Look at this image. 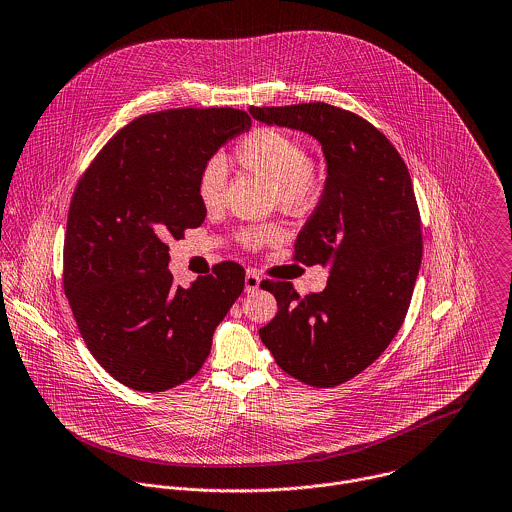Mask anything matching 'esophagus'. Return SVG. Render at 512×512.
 Wrapping results in <instances>:
<instances>
[{"label": "esophagus", "mask_w": 512, "mask_h": 512, "mask_svg": "<svg viewBox=\"0 0 512 512\" xmlns=\"http://www.w3.org/2000/svg\"><path fill=\"white\" fill-rule=\"evenodd\" d=\"M259 285H261L259 273L255 269H249L245 273V293H255L259 289Z\"/></svg>", "instance_id": "obj_1"}]
</instances>
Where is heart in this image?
Wrapping results in <instances>:
<instances>
[{
    "label": "heart",
    "instance_id": "obj_1",
    "mask_svg": "<svg viewBox=\"0 0 512 512\" xmlns=\"http://www.w3.org/2000/svg\"><path fill=\"white\" fill-rule=\"evenodd\" d=\"M233 161L267 181L273 187V199L283 209L309 207L321 187V177L313 161L307 157L305 145L291 133L257 127L247 133L233 149ZM225 193V169L219 161L203 165L197 177V197L203 207L215 209L221 205ZM279 227L257 225L241 231V239L249 247H257L265 241L279 237Z\"/></svg>",
    "mask_w": 512,
    "mask_h": 512
}]
</instances>
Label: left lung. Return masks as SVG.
Wrapping results in <instances>:
<instances>
[{
	"mask_svg": "<svg viewBox=\"0 0 512 512\" xmlns=\"http://www.w3.org/2000/svg\"><path fill=\"white\" fill-rule=\"evenodd\" d=\"M253 119L309 133L327 161L317 209L295 241V259L331 263L327 287L299 297L265 281L275 319L259 329L277 365L311 387L365 371L399 333L423 257L421 215L409 169L363 117L329 103L249 107Z\"/></svg>",
	"mask_w": 512,
	"mask_h": 512,
	"instance_id": "8db88e82",
	"label": "left lung"
}]
</instances>
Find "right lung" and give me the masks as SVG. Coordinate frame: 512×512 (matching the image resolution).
<instances>
[{
  "mask_svg": "<svg viewBox=\"0 0 512 512\" xmlns=\"http://www.w3.org/2000/svg\"><path fill=\"white\" fill-rule=\"evenodd\" d=\"M251 117L233 107L169 109L133 119L79 179L63 243V289L97 363L121 385L159 393L205 363L245 271L215 265L173 285L169 241L205 221L197 177Z\"/></svg>",
  "mask_w": 512,
  "mask_h": 512,
  "instance_id": "obj_1",
  "label": "right lung"
}]
</instances>
